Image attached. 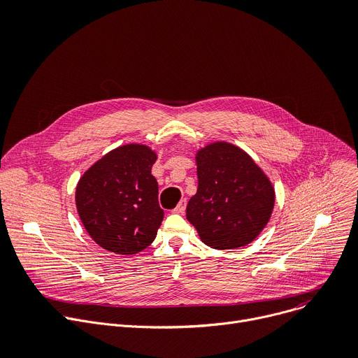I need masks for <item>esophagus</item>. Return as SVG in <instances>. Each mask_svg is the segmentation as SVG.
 <instances>
[{
	"label": "esophagus",
	"instance_id": "obj_1",
	"mask_svg": "<svg viewBox=\"0 0 358 358\" xmlns=\"http://www.w3.org/2000/svg\"><path fill=\"white\" fill-rule=\"evenodd\" d=\"M185 204H187V200L184 199V200H181L180 203H178V206L173 210L174 213H180V214H182L184 211H185Z\"/></svg>",
	"mask_w": 358,
	"mask_h": 358
}]
</instances>
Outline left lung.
<instances>
[{"label": "left lung", "instance_id": "1", "mask_svg": "<svg viewBox=\"0 0 358 358\" xmlns=\"http://www.w3.org/2000/svg\"><path fill=\"white\" fill-rule=\"evenodd\" d=\"M199 188L187 220L213 249L249 245L268 224L275 204L272 182L239 147L214 142L196 155Z\"/></svg>", "mask_w": 358, "mask_h": 358}]
</instances>
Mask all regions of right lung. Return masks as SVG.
Returning a JSON list of instances; mask_svg holds the SVG:
<instances>
[{
    "label": "right lung",
    "instance_id": "obj_1",
    "mask_svg": "<svg viewBox=\"0 0 358 358\" xmlns=\"http://www.w3.org/2000/svg\"><path fill=\"white\" fill-rule=\"evenodd\" d=\"M155 161L147 145L128 144L108 152L79 180V217L101 248L128 256L154 242L164 219L151 174Z\"/></svg>",
    "mask_w": 358,
    "mask_h": 358
}]
</instances>
